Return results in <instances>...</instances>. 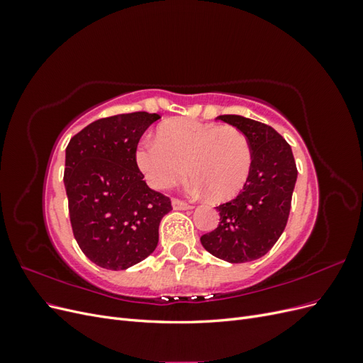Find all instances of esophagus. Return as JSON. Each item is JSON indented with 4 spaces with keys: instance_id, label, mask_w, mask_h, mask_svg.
<instances>
[{
    "instance_id": "1",
    "label": "esophagus",
    "mask_w": 363,
    "mask_h": 363,
    "mask_svg": "<svg viewBox=\"0 0 363 363\" xmlns=\"http://www.w3.org/2000/svg\"><path fill=\"white\" fill-rule=\"evenodd\" d=\"M172 207L175 208V211H188V208H192L191 204H188L186 201H182V200H177V199L172 200Z\"/></svg>"
}]
</instances>
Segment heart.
I'll list each match as a JSON object with an SVG mask.
<instances>
[{
  "instance_id": "b5f03b06",
  "label": "heart",
  "mask_w": 363,
  "mask_h": 363,
  "mask_svg": "<svg viewBox=\"0 0 363 363\" xmlns=\"http://www.w3.org/2000/svg\"><path fill=\"white\" fill-rule=\"evenodd\" d=\"M135 156L152 189L167 191L189 172L194 191L218 201L242 191L252 168L251 144L242 131L194 119L164 123L157 139L139 142Z\"/></svg>"
}]
</instances>
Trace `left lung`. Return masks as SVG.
<instances>
[{
    "label": "left lung",
    "instance_id": "left-lung-1",
    "mask_svg": "<svg viewBox=\"0 0 363 363\" xmlns=\"http://www.w3.org/2000/svg\"><path fill=\"white\" fill-rule=\"evenodd\" d=\"M216 119L248 138L252 168L236 199L216 207L219 225L201 236V244L218 259L245 263L265 256L281 236L298 171L291 145L272 127L239 115Z\"/></svg>",
    "mask_w": 363,
    "mask_h": 363
}]
</instances>
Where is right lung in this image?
Wrapping results in <instances>:
<instances>
[{"instance_id":"1","label":"right lung","mask_w":363,"mask_h":363,"mask_svg":"<svg viewBox=\"0 0 363 363\" xmlns=\"http://www.w3.org/2000/svg\"><path fill=\"white\" fill-rule=\"evenodd\" d=\"M157 113L135 112L94 121L67 147L65 189L77 244L95 265L121 271L156 250L171 200L150 189L136 148Z\"/></svg>"}]
</instances>
